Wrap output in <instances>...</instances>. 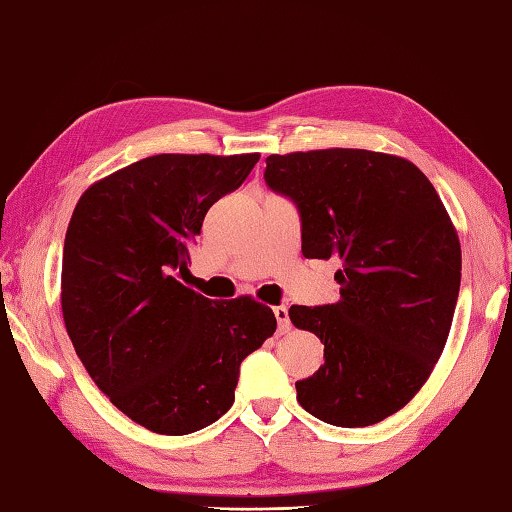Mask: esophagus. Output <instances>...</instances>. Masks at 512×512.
<instances>
[{
	"mask_svg": "<svg viewBox=\"0 0 512 512\" xmlns=\"http://www.w3.org/2000/svg\"><path fill=\"white\" fill-rule=\"evenodd\" d=\"M275 319H277V326H279V333H288L290 330V317H288V308L286 306H275L273 308Z\"/></svg>",
	"mask_w": 512,
	"mask_h": 512,
	"instance_id": "esophagus-1",
	"label": "esophagus"
}]
</instances>
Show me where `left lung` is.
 Wrapping results in <instances>:
<instances>
[{
  "mask_svg": "<svg viewBox=\"0 0 512 512\" xmlns=\"http://www.w3.org/2000/svg\"><path fill=\"white\" fill-rule=\"evenodd\" d=\"M264 179L295 202L304 257L342 262L335 304L288 310L326 359L297 402L333 426L382 422L426 384L453 324L462 248L442 199L413 162L362 148L270 155Z\"/></svg>",
  "mask_w": 512,
  "mask_h": 512,
  "instance_id": "obj_1",
  "label": "left lung"
}]
</instances>
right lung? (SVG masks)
<instances>
[{"instance_id": "1", "label": "right lung", "mask_w": 512, "mask_h": 512, "mask_svg": "<svg viewBox=\"0 0 512 512\" xmlns=\"http://www.w3.org/2000/svg\"><path fill=\"white\" fill-rule=\"evenodd\" d=\"M248 155H153L79 197L62 259V313L97 388L159 435H188L235 402L239 364L275 333L253 297L184 286L188 248L219 197L244 184Z\"/></svg>"}]
</instances>
